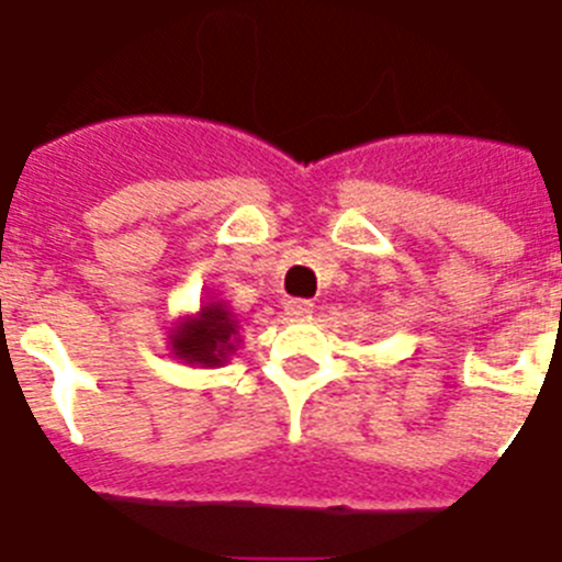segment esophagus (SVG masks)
<instances>
[{
  "instance_id": "esophagus-1",
  "label": "esophagus",
  "mask_w": 562,
  "mask_h": 562,
  "mask_svg": "<svg viewBox=\"0 0 562 562\" xmlns=\"http://www.w3.org/2000/svg\"><path fill=\"white\" fill-rule=\"evenodd\" d=\"M284 310H286V315H292V318H304V315L313 313V301H307V299H290L284 304Z\"/></svg>"
}]
</instances>
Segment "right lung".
Wrapping results in <instances>:
<instances>
[{"label":"right lung","mask_w":562,"mask_h":562,"mask_svg":"<svg viewBox=\"0 0 562 562\" xmlns=\"http://www.w3.org/2000/svg\"><path fill=\"white\" fill-rule=\"evenodd\" d=\"M238 341V315L224 301H203L201 310L180 318L169 336L171 356L201 368H221Z\"/></svg>","instance_id":"1"}]
</instances>
